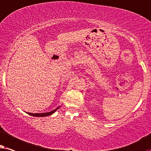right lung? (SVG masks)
Segmentation results:
<instances>
[{"instance_id":"add662e5","label":"right lung","mask_w":151,"mask_h":151,"mask_svg":"<svg viewBox=\"0 0 151 151\" xmlns=\"http://www.w3.org/2000/svg\"><path fill=\"white\" fill-rule=\"evenodd\" d=\"M59 107L56 108V109L52 110V111H51V112H45V113H30V112H28V114H29V115L33 116H49V115H51L52 114H53L55 111H57V110L59 109Z\"/></svg>"}]
</instances>
